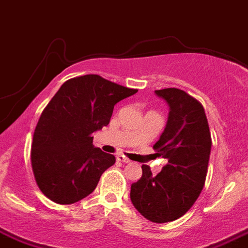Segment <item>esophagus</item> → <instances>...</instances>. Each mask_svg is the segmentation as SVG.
<instances>
[{
	"mask_svg": "<svg viewBox=\"0 0 248 248\" xmlns=\"http://www.w3.org/2000/svg\"><path fill=\"white\" fill-rule=\"evenodd\" d=\"M117 160L122 161V163H126V164L131 163V160H129L128 158H126V156H124V155H121V154H120V155H117Z\"/></svg>",
	"mask_w": 248,
	"mask_h": 248,
	"instance_id": "esophagus-1",
	"label": "esophagus"
}]
</instances>
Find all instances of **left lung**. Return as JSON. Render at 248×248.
<instances>
[{"instance_id": "1", "label": "left lung", "mask_w": 248, "mask_h": 248, "mask_svg": "<svg viewBox=\"0 0 248 248\" xmlns=\"http://www.w3.org/2000/svg\"><path fill=\"white\" fill-rule=\"evenodd\" d=\"M170 112L155 154L168 160L156 176L142 165V177L131 186L136 209L153 223H169L186 214L200 197L208 172L212 137L203 105L177 88L155 90Z\"/></svg>"}]
</instances>
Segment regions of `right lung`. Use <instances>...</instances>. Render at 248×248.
Returning <instances> with one entry per match:
<instances>
[{"mask_svg":"<svg viewBox=\"0 0 248 248\" xmlns=\"http://www.w3.org/2000/svg\"><path fill=\"white\" fill-rule=\"evenodd\" d=\"M137 92L98 75L61 85L41 112L30 152L36 185L48 200L72 204L95 189L116 159L94 148L92 135L108 126L113 106Z\"/></svg>","mask_w":248,"mask_h":248,"instance_id":"obj_1","label":"right lung"}]
</instances>
